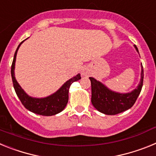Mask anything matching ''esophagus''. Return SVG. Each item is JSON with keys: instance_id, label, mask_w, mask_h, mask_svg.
Segmentation results:
<instances>
[{"instance_id": "34e87169", "label": "esophagus", "mask_w": 156, "mask_h": 156, "mask_svg": "<svg viewBox=\"0 0 156 156\" xmlns=\"http://www.w3.org/2000/svg\"><path fill=\"white\" fill-rule=\"evenodd\" d=\"M88 75H89L88 70L87 69H83L82 70V76H87Z\"/></svg>"}]
</instances>
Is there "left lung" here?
I'll return each mask as SVG.
<instances>
[{
  "label": "left lung",
  "instance_id": "left-lung-1",
  "mask_svg": "<svg viewBox=\"0 0 156 156\" xmlns=\"http://www.w3.org/2000/svg\"><path fill=\"white\" fill-rule=\"evenodd\" d=\"M134 48L138 52V49L135 45ZM89 79L91 83V103L94 107L105 115H116L128 110L134 105L143 86L144 70L141 64L140 80L138 86L128 93L113 91L93 77H89Z\"/></svg>",
  "mask_w": 156,
  "mask_h": 156
}]
</instances>
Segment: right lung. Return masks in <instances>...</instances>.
<instances>
[{
    "instance_id": "1",
    "label": "right lung",
    "mask_w": 156,
    "mask_h": 156,
    "mask_svg": "<svg viewBox=\"0 0 156 156\" xmlns=\"http://www.w3.org/2000/svg\"><path fill=\"white\" fill-rule=\"evenodd\" d=\"M26 40L22 41L18 46L17 49L15 52L13 62H12L11 74H12L14 89L16 90V93L19 100L21 101L22 104L29 111L32 112L34 113L38 114V115H45V116L56 115V114L61 112L66 108L69 101V90L70 86L73 82L81 79L80 74L78 73L76 76L66 81L57 91L49 95L48 97L34 98L27 94L21 87V86L19 84V83L17 82L16 76H15V66H16V55H17L18 50H19L20 45Z\"/></svg>"
}]
</instances>
